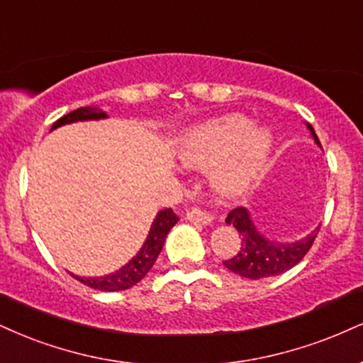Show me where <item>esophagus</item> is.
<instances>
[{"label":"esophagus","mask_w":363,"mask_h":363,"mask_svg":"<svg viewBox=\"0 0 363 363\" xmlns=\"http://www.w3.org/2000/svg\"><path fill=\"white\" fill-rule=\"evenodd\" d=\"M186 220L191 221V223H198V225H211L213 223V216L206 211H201L199 208L191 209L187 211Z\"/></svg>","instance_id":"1"}]
</instances>
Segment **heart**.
Segmentation results:
<instances>
[{
  "label": "heart",
  "instance_id": "obj_1",
  "mask_svg": "<svg viewBox=\"0 0 363 363\" xmlns=\"http://www.w3.org/2000/svg\"><path fill=\"white\" fill-rule=\"evenodd\" d=\"M272 148L274 137L267 128H253L250 118L235 113L193 126L177 155L189 169L215 165L209 172L211 187L225 198H235L260 176Z\"/></svg>",
  "mask_w": 363,
  "mask_h": 363
}]
</instances>
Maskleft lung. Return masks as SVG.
Listing matches in <instances>:
<instances>
[{
	"mask_svg": "<svg viewBox=\"0 0 363 363\" xmlns=\"http://www.w3.org/2000/svg\"><path fill=\"white\" fill-rule=\"evenodd\" d=\"M306 128L311 133L318 147L321 148L318 135L314 128L306 123ZM226 223L233 226L242 237V250H240L233 259L225 260V267L235 272L237 276L245 279H265L284 274L298 265L301 259L306 255L311 248L314 238H316L320 226L309 231L306 237L296 240V242H279L265 237L262 231L253 223V218L247 208H237L228 213Z\"/></svg>",
	"mask_w": 363,
	"mask_h": 363,
	"instance_id": "left-lung-1",
	"label": "left lung"
}]
</instances>
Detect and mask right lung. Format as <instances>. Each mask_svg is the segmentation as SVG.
Wrapping results in <instances>:
<instances>
[{"mask_svg":"<svg viewBox=\"0 0 363 363\" xmlns=\"http://www.w3.org/2000/svg\"><path fill=\"white\" fill-rule=\"evenodd\" d=\"M108 113L103 111L99 106H84L77 108L76 111H71L69 115L55 121L52 125V130L60 128L64 125L77 123V121H98V120H106ZM179 221V216L172 209H162L159 211L152 221L150 230H148V235L143 242V245L137 252V255L133 257L132 260H128V264H125L123 267L115 270V272L106 274V276H98V277H79L74 276L77 281L84 284V286L93 287V289L104 291V292H115V291H125L133 287L135 284H138L143 277L147 276L148 270L154 267L157 257H159L160 250H162L165 238H167V233L172 230V226Z\"/></svg>","mask_w":363,"mask_h":363,"instance_id":"add662e5","label":"right lung"}]
</instances>
